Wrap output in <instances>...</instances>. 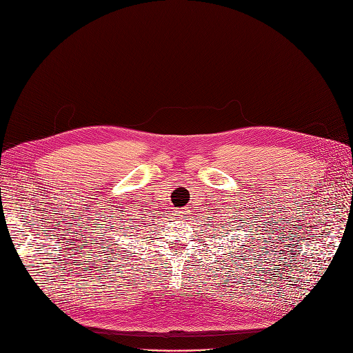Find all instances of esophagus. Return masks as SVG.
Returning <instances> with one entry per match:
<instances>
[{
    "instance_id": "obj_1",
    "label": "esophagus",
    "mask_w": 353,
    "mask_h": 353,
    "mask_svg": "<svg viewBox=\"0 0 353 353\" xmlns=\"http://www.w3.org/2000/svg\"><path fill=\"white\" fill-rule=\"evenodd\" d=\"M184 212H187V211H184Z\"/></svg>"
}]
</instances>
